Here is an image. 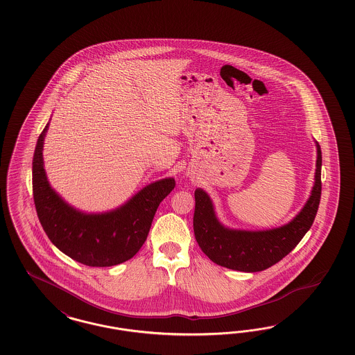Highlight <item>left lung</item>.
Instances as JSON below:
<instances>
[{"instance_id": "1", "label": "left lung", "mask_w": 355, "mask_h": 355, "mask_svg": "<svg viewBox=\"0 0 355 355\" xmlns=\"http://www.w3.org/2000/svg\"><path fill=\"white\" fill-rule=\"evenodd\" d=\"M318 159L311 195L291 223L269 230H236L223 225L216 217L211 198L195 190L193 233L202 251L214 263L242 272H259L285 258L310 230L322 196V150L316 143Z\"/></svg>"}]
</instances>
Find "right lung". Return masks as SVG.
<instances>
[{
	"instance_id": "right-lung-1",
	"label": "right lung",
	"mask_w": 355,
	"mask_h": 355,
	"mask_svg": "<svg viewBox=\"0 0 355 355\" xmlns=\"http://www.w3.org/2000/svg\"><path fill=\"white\" fill-rule=\"evenodd\" d=\"M42 131L33 160V202L51 242L67 257L88 267H112L132 258L146 242L156 209L175 186L174 178L150 183L119 208L85 214L54 191L48 182Z\"/></svg>"
}]
</instances>
